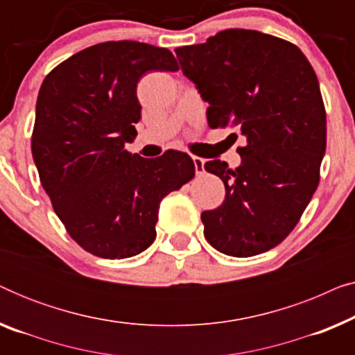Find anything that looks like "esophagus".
<instances>
[{
  "label": "esophagus",
  "instance_id": "1",
  "mask_svg": "<svg viewBox=\"0 0 355 355\" xmlns=\"http://www.w3.org/2000/svg\"><path fill=\"white\" fill-rule=\"evenodd\" d=\"M192 162H193V166H196V173L203 174V171H205V168H203V164H205V159L200 158V157H192Z\"/></svg>",
  "mask_w": 355,
  "mask_h": 355
}]
</instances>
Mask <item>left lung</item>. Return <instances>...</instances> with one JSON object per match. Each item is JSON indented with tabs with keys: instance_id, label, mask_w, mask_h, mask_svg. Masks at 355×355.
Segmentation results:
<instances>
[{
	"instance_id": "left-lung-1",
	"label": "left lung",
	"mask_w": 355,
	"mask_h": 355,
	"mask_svg": "<svg viewBox=\"0 0 355 355\" xmlns=\"http://www.w3.org/2000/svg\"><path fill=\"white\" fill-rule=\"evenodd\" d=\"M174 51L208 103V125H231L247 140L236 169L205 163L225 182L226 197L202 213L203 234L221 254H263L288 237L317 191L327 150L317 74L294 43L245 28Z\"/></svg>"
}]
</instances>
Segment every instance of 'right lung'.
Returning <instances> with one entry per match:
<instances>
[{
    "label": "right lung",
    "instance_id": "add662e5",
    "mask_svg": "<svg viewBox=\"0 0 355 355\" xmlns=\"http://www.w3.org/2000/svg\"><path fill=\"white\" fill-rule=\"evenodd\" d=\"M178 69L166 48L121 40L76 53L43 80L33 162L53 210L90 254L114 260L144 252L157 237L159 202L196 176L187 153L142 158L125 150L137 135L140 77Z\"/></svg>",
    "mask_w": 355,
    "mask_h": 355
}]
</instances>
